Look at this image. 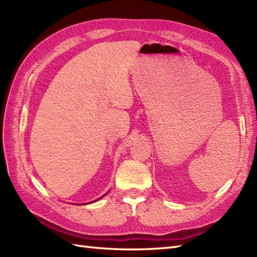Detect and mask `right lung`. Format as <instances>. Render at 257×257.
Here are the masks:
<instances>
[{"instance_id": "obj_1", "label": "right lung", "mask_w": 257, "mask_h": 257, "mask_svg": "<svg viewBox=\"0 0 257 257\" xmlns=\"http://www.w3.org/2000/svg\"><path fill=\"white\" fill-rule=\"evenodd\" d=\"M102 196H103V195H102ZM102 196H101V198H102ZM101 198H100V199H101ZM98 200H99V199H98Z\"/></svg>"}]
</instances>
